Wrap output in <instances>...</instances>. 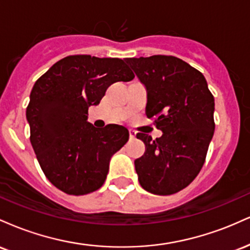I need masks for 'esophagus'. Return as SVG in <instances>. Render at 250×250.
I'll return each instance as SVG.
<instances>
[{
	"instance_id": "34e87169",
	"label": "esophagus",
	"mask_w": 250,
	"mask_h": 250,
	"mask_svg": "<svg viewBox=\"0 0 250 250\" xmlns=\"http://www.w3.org/2000/svg\"><path fill=\"white\" fill-rule=\"evenodd\" d=\"M129 137H130V140H134L136 137V131L129 130Z\"/></svg>"
}]
</instances>
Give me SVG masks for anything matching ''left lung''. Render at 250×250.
<instances>
[{"label": "left lung", "instance_id": "8db88e82", "mask_svg": "<svg viewBox=\"0 0 250 250\" xmlns=\"http://www.w3.org/2000/svg\"><path fill=\"white\" fill-rule=\"evenodd\" d=\"M147 89L148 119L162 136L139 133L146 145L135 160L140 185L151 194L171 195L193 182L206 161L215 130L214 96L205 76L175 56L125 59Z\"/></svg>", "mask_w": 250, "mask_h": 250}]
</instances>
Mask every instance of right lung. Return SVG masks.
Wrapping results in <instances>:
<instances>
[{"label":"right lung","instance_id":"obj_1","mask_svg":"<svg viewBox=\"0 0 250 250\" xmlns=\"http://www.w3.org/2000/svg\"><path fill=\"white\" fill-rule=\"evenodd\" d=\"M125 60L71 55L35 82L27 107L30 142L47 179L69 195L102 187L111 156L125 145L128 129L94 127L88 108L97 105L113 83L134 79Z\"/></svg>","mask_w":250,"mask_h":250}]
</instances>
